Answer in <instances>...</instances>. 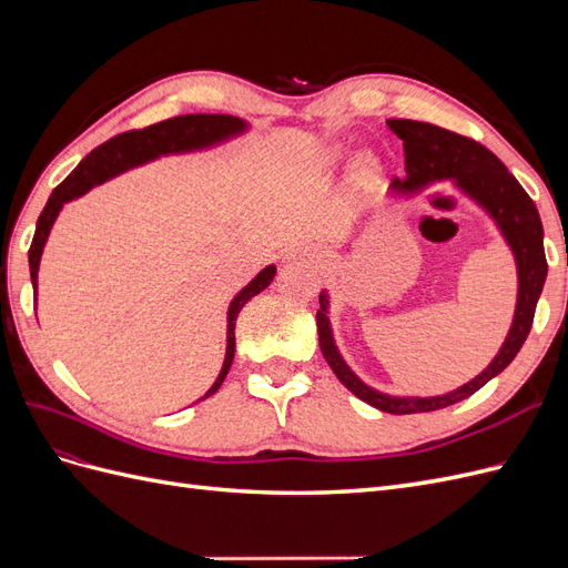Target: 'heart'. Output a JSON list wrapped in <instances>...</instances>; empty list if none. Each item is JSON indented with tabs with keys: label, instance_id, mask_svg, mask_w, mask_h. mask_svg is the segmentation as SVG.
Here are the masks:
<instances>
[{
	"label": "heart",
	"instance_id": "1",
	"mask_svg": "<svg viewBox=\"0 0 568 568\" xmlns=\"http://www.w3.org/2000/svg\"><path fill=\"white\" fill-rule=\"evenodd\" d=\"M343 153H341V149H332V159H341Z\"/></svg>",
	"mask_w": 568,
	"mask_h": 568
}]
</instances>
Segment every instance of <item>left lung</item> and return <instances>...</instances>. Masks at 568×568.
Masks as SVG:
<instances>
[{"label":"left lung","instance_id":"8db88e82","mask_svg":"<svg viewBox=\"0 0 568 568\" xmlns=\"http://www.w3.org/2000/svg\"><path fill=\"white\" fill-rule=\"evenodd\" d=\"M388 128L403 140L407 170V178L403 182L395 180L393 186L415 192V189L428 182L455 180L464 192L471 194L495 217L519 267L517 313H514L511 329L500 353L476 379L459 386L457 390L436 395V398H393V395L379 393L359 382L334 346L329 317H326V294H320V348L338 376V382L353 390L359 400L369 403L376 409L390 412V415H415V412H432L469 398L517 357L532 326V315H536V305L547 277V261L542 248V222L536 203L493 151L471 140V136L432 123H419V120H388Z\"/></svg>","mask_w":568,"mask_h":568}]
</instances>
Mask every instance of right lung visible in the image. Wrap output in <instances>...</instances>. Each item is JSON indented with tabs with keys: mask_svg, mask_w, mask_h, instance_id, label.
Masks as SVG:
<instances>
[{
	"mask_svg": "<svg viewBox=\"0 0 568 568\" xmlns=\"http://www.w3.org/2000/svg\"><path fill=\"white\" fill-rule=\"evenodd\" d=\"M246 125L242 120L234 115H225V113H192V115H178V118H168L161 120L156 125H149L142 130H130V132H120L115 136H111L109 142L99 144L90 156H84L80 161V165L68 175L54 192H51L44 211L40 213L38 220V230L36 236H32V244L28 251V261H30V280H32V288H38V267H40V255L44 248V242L49 236L51 225L61 211V205L65 201H71L75 196H82L88 192L90 186L104 182L123 170L146 163L151 159L161 156V153H173V151H186V149H201L215 144L220 140H227V136L242 132ZM274 277V265H267L263 272L255 274V280H251V284L246 288H242L236 294V298L230 305L227 313V355H225V365L220 369V376L215 379V384L211 386V390L203 395L209 398L213 395L220 384L225 382V376L232 367L234 359V326H236V317L242 313V307L272 282Z\"/></svg>",
	"mask_w": 568,
	"mask_h": 568,
	"instance_id": "obj_1",
	"label": "right lung"
}]
</instances>
